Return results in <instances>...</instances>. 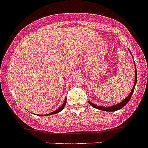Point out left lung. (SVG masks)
Segmentation results:
<instances>
[{
    "label": "left lung",
    "instance_id": "left-lung-1",
    "mask_svg": "<svg viewBox=\"0 0 148 148\" xmlns=\"http://www.w3.org/2000/svg\"><path fill=\"white\" fill-rule=\"evenodd\" d=\"M137 69H136V66H135V79H134V86H133V88H132V90L131 92L130 93V95H129L127 96V97H126L124 100H123L121 103H118V104H116V105H114V106H110V107H103V106H97V105L93 104V103H91L90 101H88L89 103L90 104V106H92L93 108H97V109H98V110H104V111H108V112L109 111H110V112H112V111H116V110H119V109L122 108L123 107H124V106L127 104V103L130 101V99H131V97H132V96L133 92H134V87H135L136 83H137Z\"/></svg>",
    "mask_w": 148,
    "mask_h": 148
}]
</instances>
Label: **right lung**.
<instances>
[{
	"label": "right lung",
	"mask_w": 148,
	"mask_h": 148,
	"mask_svg": "<svg viewBox=\"0 0 148 148\" xmlns=\"http://www.w3.org/2000/svg\"><path fill=\"white\" fill-rule=\"evenodd\" d=\"M66 98L65 99V100H64V103H63L62 106H61L60 108H58L57 110H54L53 112L50 113V114H45V115H40V116H49V115H53V114H57V113H59L60 111H61V110L64 108V107H65V106H66Z\"/></svg>",
	"instance_id": "add662e5"
}]
</instances>
